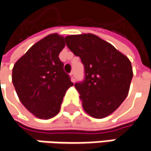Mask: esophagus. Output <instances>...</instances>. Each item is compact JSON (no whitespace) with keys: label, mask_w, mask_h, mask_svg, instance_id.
<instances>
[{"label":"esophagus","mask_w":151,"mask_h":151,"mask_svg":"<svg viewBox=\"0 0 151 151\" xmlns=\"http://www.w3.org/2000/svg\"><path fill=\"white\" fill-rule=\"evenodd\" d=\"M70 78H71V81L74 82V81H76V76H75V73H74V71H72V72L70 73Z\"/></svg>","instance_id":"34e87169"}]
</instances>
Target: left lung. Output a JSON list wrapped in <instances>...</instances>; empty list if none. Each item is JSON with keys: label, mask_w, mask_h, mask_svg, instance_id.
<instances>
[{"label": "left lung", "mask_w": 151, "mask_h": 151, "mask_svg": "<svg viewBox=\"0 0 151 151\" xmlns=\"http://www.w3.org/2000/svg\"><path fill=\"white\" fill-rule=\"evenodd\" d=\"M68 48L80 57L85 79L75 84L83 109L95 119L109 116L122 104L133 76L129 58L92 33L65 37Z\"/></svg>", "instance_id": "8db88e82"}]
</instances>
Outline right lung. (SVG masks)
Masks as SVG:
<instances>
[{
    "label": "right lung",
    "mask_w": 151,
    "mask_h": 151,
    "mask_svg": "<svg viewBox=\"0 0 151 151\" xmlns=\"http://www.w3.org/2000/svg\"><path fill=\"white\" fill-rule=\"evenodd\" d=\"M64 39L58 33L45 37L13 68L12 81L19 101L38 119H48L59 113L65 93L73 86L58 58Z\"/></svg>",
    "instance_id": "1"
}]
</instances>
